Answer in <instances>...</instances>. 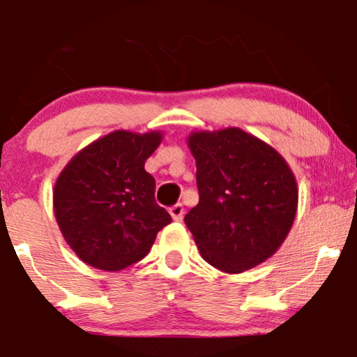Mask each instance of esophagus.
Listing matches in <instances>:
<instances>
[{
  "instance_id": "34e87169",
  "label": "esophagus",
  "mask_w": 357,
  "mask_h": 357,
  "mask_svg": "<svg viewBox=\"0 0 357 357\" xmlns=\"http://www.w3.org/2000/svg\"><path fill=\"white\" fill-rule=\"evenodd\" d=\"M169 214L173 220L176 222H181L183 215H184V206L183 204H174L173 207H169Z\"/></svg>"
}]
</instances>
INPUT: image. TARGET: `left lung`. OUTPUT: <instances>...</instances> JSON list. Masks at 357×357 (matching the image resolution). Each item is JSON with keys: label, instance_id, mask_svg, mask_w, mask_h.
I'll return each mask as SVG.
<instances>
[{"label": "left lung", "instance_id": "obj_1", "mask_svg": "<svg viewBox=\"0 0 357 357\" xmlns=\"http://www.w3.org/2000/svg\"><path fill=\"white\" fill-rule=\"evenodd\" d=\"M199 202L184 222L201 257L227 273L270 259L295 222L298 184L287 160L238 126L188 135Z\"/></svg>", "mask_w": 357, "mask_h": 357}]
</instances>
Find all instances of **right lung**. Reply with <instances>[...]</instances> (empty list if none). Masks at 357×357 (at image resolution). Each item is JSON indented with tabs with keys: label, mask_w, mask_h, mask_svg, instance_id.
Instances as JSON below:
<instances>
[{
	"label": "right lung",
	"mask_w": 357,
	"mask_h": 357,
	"mask_svg": "<svg viewBox=\"0 0 357 357\" xmlns=\"http://www.w3.org/2000/svg\"><path fill=\"white\" fill-rule=\"evenodd\" d=\"M163 132L115 130L75 153L54 184L59 231L90 267L119 272L142 260L171 215L155 201L145 161Z\"/></svg>",
	"instance_id": "obj_1"
}]
</instances>
